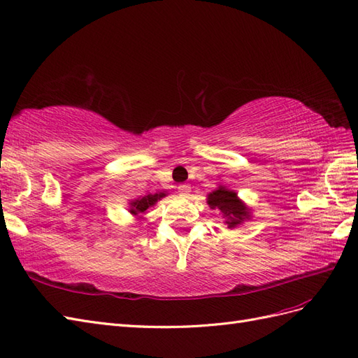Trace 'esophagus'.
Listing matches in <instances>:
<instances>
[{
  "instance_id": "obj_1",
  "label": "esophagus",
  "mask_w": 358,
  "mask_h": 358,
  "mask_svg": "<svg viewBox=\"0 0 358 358\" xmlns=\"http://www.w3.org/2000/svg\"><path fill=\"white\" fill-rule=\"evenodd\" d=\"M190 192H192V190H190V186L186 185V182H185V185H180V186H178L180 196H189Z\"/></svg>"
}]
</instances>
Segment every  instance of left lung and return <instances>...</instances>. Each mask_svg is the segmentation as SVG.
Here are the masks:
<instances>
[{"instance_id":"obj_1","label":"left lung","mask_w":358,"mask_h":358,"mask_svg":"<svg viewBox=\"0 0 358 358\" xmlns=\"http://www.w3.org/2000/svg\"><path fill=\"white\" fill-rule=\"evenodd\" d=\"M207 203L211 210L219 211L228 229L240 227L244 222L252 219V210L244 203L236 190L219 185L216 190L207 195Z\"/></svg>"}]
</instances>
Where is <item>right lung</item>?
I'll return each mask as SVG.
<instances>
[{"instance_id":"right-lung-1","label":"right lung","mask_w":358,"mask_h":358,"mask_svg":"<svg viewBox=\"0 0 358 358\" xmlns=\"http://www.w3.org/2000/svg\"><path fill=\"white\" fill-rule=\"evenodd\" d=\"M166 196V192H159L155 193V195H147V196H142L138 199H134L129 202V213L131 216H135L138 220L144 219V214L147 213V210H150L151 207H155L157 201H160L162 198Z\"/></svg>"}]
</instances>
